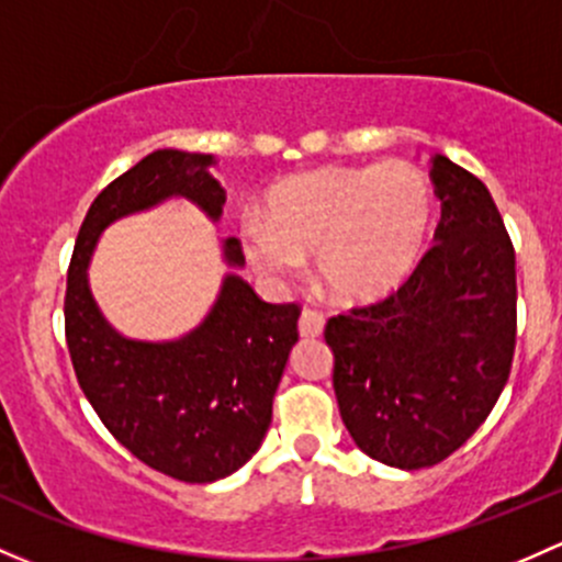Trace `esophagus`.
Here are the masks:
<instances>
[{"mask_svg": "<svg viewBox=\"0 0 562 562\" xmlns=\"http://www.w3.org/2000/svg\"><path fill=\"white\" fill-rule=\"evenodd\" d=\"M299 334L304 339H315V336L323 334V315L315 310H304L299 317Z\"/></svg>", "mask_w": 562, "mask_h": 562, "instance_id": "34e87169", "label": "esophagus"}]
</instances>
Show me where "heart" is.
<instances>
[{"instance_id":"1","label":"heart","mask_w":562,"mask_h":562,"mask_svg":"<svg viewBox=\"0 0 562 562\" xmlns=\"http://www.w3.org/2000/svg\"><path fill=\"white\" fill-rule=\"evenodd\" d=\"M434 215V186L415 164L323 167L271 188L263 223L241 226V250L274 285L315 256L330 296L374 304L415 274Z\"/></svg>"}]
</instances>
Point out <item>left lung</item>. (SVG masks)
I'll list each match as a JSON object with an SVG mask.
<instances>
[{
  "label": "left lung",
  "instance_id": "8db88e82",
  "mask_svg": "<svg viewBox=\"0 0 562 562\" xmlns=\"http://www.w3.org/2000/svg\"><path fill=\"white\" fill-rule=\"evenodd\" d=\"M436 245L387 299L330 317L341 420L369 458L428 469L487 420L517 339L515 247L480 177L430 158Z\"/></svg>",
  "mask_w": 562,
  "mask_h": 562
}]
</instances>
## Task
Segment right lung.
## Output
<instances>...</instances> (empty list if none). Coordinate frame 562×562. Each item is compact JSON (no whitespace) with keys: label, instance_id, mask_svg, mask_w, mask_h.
Here are the masks:
<instances>
[{"label":"right lung","instance_id":"obj_1","mask_svg":"<svg viewBox=\"0 0 562 562\" xmlns=\"http://www.w3.org/2000/svg\"><path fill=\"white\" fill-rule=\"evenodd\" d=\"M204 153L156 150L112 180L88 210L64 296V328L75 374L99 420L134 458L172 480L206 484L234 474L261 447L271 401L299 341L296 304H266L239 274L196 328L172 341L117 334L91 296L88 263L110 223L182 196L223 215L226 191ZM232 269L245 266L239 239L223 241Z\"/></svg>","mask_w":562,"mask_h":562}]
</instances>
